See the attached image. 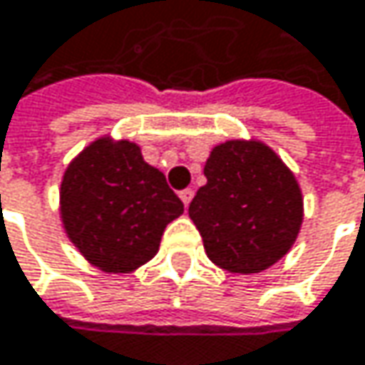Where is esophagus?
<instances>
[{"label":"esophagus","mask_w":365,"mask_h":365,"mask_svg":"<svg viewBox=\"0 0 365 365\" xmlns=\"http://www.w3.org/2000/svg\"><path fill=\"white\" fill-rule=\"evenodd\" d=\"M180 198H182V202L187 207L190 202H192V198H194V190L192 187H185V190H182L180 192Z\"/></svg>","instance_id":"34e87169"}]
</instances>
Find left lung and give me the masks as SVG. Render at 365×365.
<instances>
[{
    "mask_svg": "<svg viewBox=\"0 0 365 365\" xmlns=\"http://www.w3.org/2000/svg\"><path fill=\"white\" fill-rule=\"evenodd\" d=\"M207 183L190 202L209 259L232 274H259L290 250L303 221L292 171L261 142L232 140L213 148Z\"/></svg>",
    "mask_w": 365,
    "mask_h": 365,
    "instance_id": "8db88e82",
    "label": "left lung"
}]
</instances>
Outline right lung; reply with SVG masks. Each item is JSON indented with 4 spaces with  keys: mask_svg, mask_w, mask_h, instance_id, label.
Wrapping results in <instances>:
<instances>
[{
    "mask_svg": "<svg viewBox=\"0 0 365 365\" xmlns=\"http://www.w3.org/2000/svg\"><path fill=\"white\" fill-rule=\"evenodd\" d=\"M182 213L183 202L165 175L127 140L89 144L60 185V215L71 242L110 274H129L150 261L167 223Z\"/></svg>",
    "mask_w": 365,
    "mask_h": 365,
    "instance_id": "1",
    "label": "right lung"
}]
</instances>
